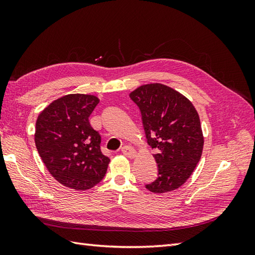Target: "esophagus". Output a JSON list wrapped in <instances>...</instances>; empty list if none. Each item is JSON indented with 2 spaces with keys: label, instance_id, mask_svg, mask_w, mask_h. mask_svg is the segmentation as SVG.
Here are the masks:
<instances>
[{
  "label": "esophagus",
  "instance_id": "esophagus-1",
  "mask_svg": "<svg viewBox=\"0 0 255 255\" xmlns=\"http://www.w3.org/2000/svg\"><path fill=\"white\" fill-rule=\"evenodd\" d=\"M122 152L127 156L129 159H133L136 158V150L133 148L129 147V145H125V147L122 148Z\"/></svg>",
  "mask_w": 255,
  "mask_h": 255
}]
</instances>
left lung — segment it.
Listing matches in <instances>:
<instances>
[{"label":"left lung","mask_w":255,"mask_h":255,"mask_svg":"<svg viewBox=\"0 0 255 255\" xmlns=\"http://www.w3.org/2000/svg\"><path fill=\"white\" fill-rule=\"evenodd\" d=\"M129 96L141 112L148 143L158 149L153 158L159 176L145 188L155 194L174 191L188 180L202 156L204 134L196 108L161 83L143 84Z\"/></svg>","instance_id":"left-lung-1"}]
</instances>
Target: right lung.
<instances>
[{
  "instance_id": "right-lung-1",
  "label": "right lung",
  "mask_w": 255,
  "mask_h": 255,
  "mask_svg": "<svg viewBox=\"0 0 255 255\" xmlns=\"http://www.w3.org/2000/svg\"><path fill=\"white\" fill-rule=\"evenodd\" d=\"M99 103L92 94H68L51 102L37 117L38 153L55 180L75 191L99 184L111 161L102 153L100 133L89 122Z\"/></svg>"
}]
</instances>
